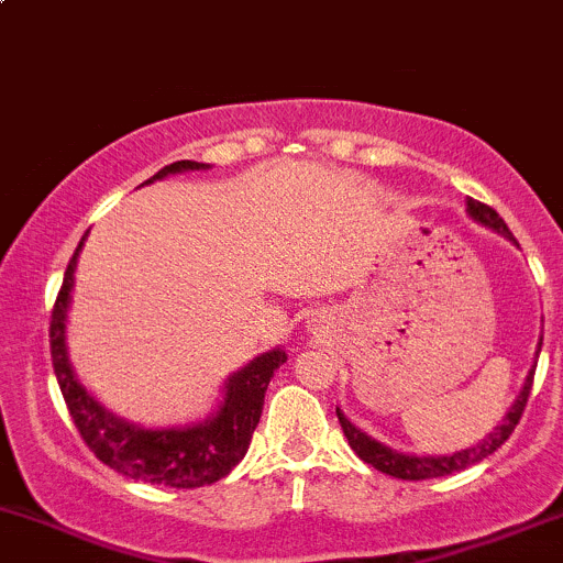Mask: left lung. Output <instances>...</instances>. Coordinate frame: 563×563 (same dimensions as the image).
<instances>
[{
  "mask_svg": "<svg viewBox=\"0 0 563 563\" xmlns=\"http://www.w3.org/2000/svg\"><path fill=\"white\" fill-rule=\"evenodd\" d=\"M467 214L473 217L475 222H481V225L492 228V231H497L505 235V239H510L512 244H518V241L512 239L510 228L505 225V220H501V217L492 207H486V203L467 198ZM540 346H542V338H540ZM537 354H540V349H537ZM534 367H531L529 376H526L521 395L516 397V402H512V408L507 410V416L501 419V424L494 427V432H488V438H483V443L473 445V449L451 453V456H410V453H397V451H391L389 445L367 438L362 429H356L352 421L341 413V408H335V413H338V421H341V427H343V434H346L349 445H352L354 453L362 459V462L373 464V467L380 470V473H386L391 477H402V481H427V477H443V475L459 473V470H467V467H473V464L483 462V459L492 456V453L497 451L507 438H510L512 429H516L518 421H521L526 402H529L531 380H534Z\"/></svg>",
  "mask_w": 563,
  "mask_h": 563,
  "instance_id": "left-lung-1",
  "label": "left lung"
}]
</instances>
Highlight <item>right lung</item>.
Instances as JSON below:
<instances>
[{
  "label": "right lung",
  "instance_id": "1",
  "mask_svg": "<svg viewBox=\"0 0 563 563\" xmlns=\"http://www.w3.org/2000/svg\"><path fill=\"white\" fill-rule=\"evenodd\" d=\"M198 168L209 166L196 161H177L172 166H163L147 183L168 177V174L198 172ZM86 235H82V241H86ZM82 241L66 265L64 284L58 289L51 317L53 371H56L58 386H62V395L77 432L99 462H104L114 473L134 477V481L158 483V486L168 488H198L217 483L231 473L250 449L252 432H255L260 413H263L265 389H268L276 367L287 362V354L282 349H271V352L255 356L239 373H233L225 384L220 410L201 424L163 429L129 424L88 395L86 386L71 371L69 354H66V311H69L77 255L82 250Z\"/></svg>",
  "mask_w": 563,
  "mask_h": 563
}]
</instances>
